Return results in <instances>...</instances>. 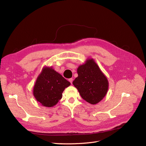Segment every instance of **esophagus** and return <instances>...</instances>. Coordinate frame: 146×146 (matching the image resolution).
Returning <instances> with one entry per match:
<instances>
[{
  "mask_svg": "<svg viewBox=\"0 0 146 146\" xmlns=\"http://www.w3.org/2000/svg\"><path fill=\"white\" fill-rule=\"evenodd\" d=\"M69 82L70 83H72V82H73V78H69Z\"/></svg>",
  "mask_w": 146,
  "mask_h": 146,
  "instance_id": "34e87169",
  "label": "esophagus"
}]
</instances>
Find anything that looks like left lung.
Wrapping results in <instances>:
<instances>
[{
  "instance_id": "1",
  "label": "left lung",
  "mask_w": 146,
  "mask_h": 146,
  "mask_svg": "<svg viewBox=\"0 0 146 146\" xmlns=\"http://www.w3.org/2000/svg\"><path fill=\"white\" fill-rule=\"evenodd\" d=\"M77 74L72 83L82 98L92 105L99 103L107 94L108 82L98 65L93 59H88L79 66Z\"/></svg>"
}]
</instances>
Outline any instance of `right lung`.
I'll list each match as a JSON object with an SVG mask.
<instances>
[{
  "mask_svg": "<svg viewBox=\"0 0 146 146\" xmlns=\"http://www.w3.org/2000/svg\"><path fill=\"white\" fill-rule=\"evenodd\" d=\"M70 85L69 82L52 68L44 67L35 82L33 96L42 105L52 107L58 102L63 91Z\"/></svg>",
  "mask_w": 146,
  "mask_h": 146,
  "instance_id": "add662e5",
  "label": "right lung"
}]
</instances>
